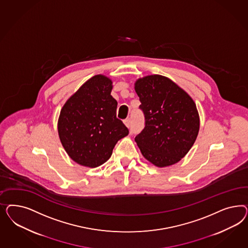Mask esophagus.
<instances>
[{
    "label": "esophagus",
    "instance_id": "34e87169",
    "mask_svg": "<svg viewBox=\"0 0 248 248\" xmlns=\"http://www.w3.org/2000/svg\"><path fill=\"white\" fill-rule=\"evenodd\" d=\"M124 124H125L128 128L131 127V125H132V120H131L130 118L125 119V120L124 121Z\"/></svg>",
    "mask_w": 248,
    "mask_h": 248
}]
</instances>
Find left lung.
<instances>
[{
    "label": "left lung",
    "mask_w": 248,
    "mask_h": 248,
    "mask_svg": "<svg viewBox=\"0 0 248 248\" xmlns=\"http://www.w3.org/2000/svg\"><path fill=\"white\" fill-rule=\"evenodd\" d=\"M144 127L135 136L141 153L165 167L179 162L195 143L199 115L192 98L170 79L150 75L135 83Z\"/></svg>",
    "instance_id": "8db88e82"
}]
</instances>
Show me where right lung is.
Returning a JSON list of instances; mask_svg holds the SVG:
<instances>
[{"mask_svg":"<svg viewBox=\"0 0 248 248\" xmlns=\"http://www.w3.org/2000/svg\"><path fill=\"white\" fill-rule=\"evenodd\" d=\"M112 81L92 77L61 110L58 133L69 156L76 163L97 167L111 157L113 147L129 134L116 117L117 102L111 95Z\"/></svg>","mask_w":248,"mask_h":248,"instance_id":"obj_1","label":"right lung"}]
</instances>
